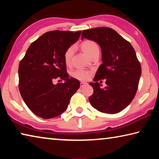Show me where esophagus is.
Instances as JSON below:
<instances>
[{
  "instance_id": "1",
  "label": "esophagus",
  "mask_w": 159,
  "mask_h": 159,
  "mask_svg": "<svg viewBox=\"0 0 159 159\" xmlns=\"http://www.w3.org/2000/svg\"><path fill=\"white\" fill-rule=\"evenodd\" d=\"M88 85V83H84V82H80V88H83V87H84L85 85Z\"/></svg>"
}]
</instances>
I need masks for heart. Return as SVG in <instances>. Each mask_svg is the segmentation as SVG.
<instances>
[{
  "mask_svg": "<svg viewBox=\"0 0 159 159\" xmlns=\"http://www.w3.org/2000/svg\"><path fill=\"white\" fill-rule=\"evenodd\" d=\"M82 50L83 51L85 55H87L88 57H91L93 54L97 52H99L98 45L96 43L92 41H85L83 42L80 45ZM74 47H70L67 49L64 55V60L66 65H69L71 63V57L74 55ZM72 76L74 78L80 80H88L90 77V73L89 71H85L83 69H77L73 72Z\"/></svg>",
  "mask_w": 159,
  "mask_h": 159,
  "instance_id": "b5f03b06",
  "label": "heart"
}]
</instances>
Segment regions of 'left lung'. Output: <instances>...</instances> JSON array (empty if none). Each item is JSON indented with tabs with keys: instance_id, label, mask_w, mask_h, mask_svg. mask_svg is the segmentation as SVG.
I'll return each mask as SVG.
<instances>
[{
	"instance_id": "obj_1",
	"label": "left lung",
	"mask_w": 159,
	"mask_h": 159,
	"mask_svg": "<svg viewBox=\"0 0 159 159\" xmlns=\"http://www.w3.org/2000/svg\"><path fill=\"white\" fill-rule=\"evenodd\" d=\"M96 42L101 48L102 64L97 71L94 92L89 102L94 108L106 114H116L133 101L138 88L142 69L135 51L128 41L114 29L99 27L83 30L81 39ZM106 87L101 88L102 80Z\"/></svg>"
}]
</instances>
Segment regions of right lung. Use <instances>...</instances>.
<instances>
[{"mask_svg":"<svg viewBox=\"0 0 159 159\" xmlns=\"http://www.w3.org/2000/svg\"><path fill=\"white\" fill-rule=\"evenodd\" d=\"M81 31L47 32L32 43L19 65V89L29 109L48 119L68 107L80 82L69 78L64 60L65 51L79 40ZM55 79L64 84L53 83Z\"/></svg>","mask_w":159,"mask_h":159,"instance_id":"1","label":"right lung"}]
</instances>
